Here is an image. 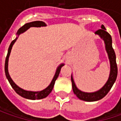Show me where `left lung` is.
<instances>
[{"label":"left lung","instance_id":"1","mask_svg":"<svg viewBox=\"0 0 121 121\" xmlns=\"http://www.w3.org/2000/svg\"><path fill=\"white\" fill-rule=\"evenodd\" d=\"M101 28L102 29L95 31V34L100 35V38L104 40L105 45H106V50L108 55V58H109L110 63V73L108 81L106 82L104 86L99 91L94 92V93H86L77 89L73 79V77H71L73 91L74 94L77 95V98H79L80 100L87 101V102H94V101H97V100L103 98L110 90V89L112 88L117 77L118 68H117V65L116 62V54L112 46V37L106 31V28L103 25H102Z\"/></svg>","mask_w":121,"mask_h":121}]
</instances>
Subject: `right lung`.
<instances>
[{"label":"right lung","mask_w":121,"mask_h":121,"mask_svg":"<svg viewBox=\"0 0 121 121\" xmlns=\"http://www.w3.org/2000/svg\"><path fill=\"white\" fill-rule=\"evenodd\" d=\"M46 26V23L44 22L40 21H33V22H31V23H28L25 24L24 26H23L21 27H20L19 29V30L17 31V35H19L21 33L26 31L27 30H28L31 27H41V26ZM17 39V38H16L14 40H13L11 42V44H10V46H9V47L8 53H7V56H6L5 64H4V71H5L6 77H7L9 82L10 83L11 86H12V87L13 88V90L15 91V92H16L17 94H19V95L22 96L23 98H27V99H30V100H40V99H43L44 98L47 97L50 94V93L52 91V89H53L54 85L55 83V81L56 80L58 75L60 73L61 67H63L64 65L62 64V65H60L57 68L56 73H55V75L54 76V78L52 79V81H51L50 84L45 90H44L40 91H26L24 90H23V89H21L19 87H18V86H17L16 84L13 82V81L12 80V79L10 77L9 74V72H8V61H9V55H10L11 51L12 46L14 44V43L15 42Z\"/></svg>","instance_id":"right-lung-1"}]
</instances>
